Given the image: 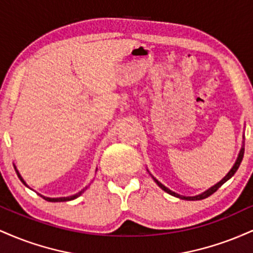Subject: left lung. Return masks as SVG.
I'll return each instance as SVG.
<instances>
[{
	"label": "left lung",
	"mask_w": 253,
	"mask_h": 253,
	"mask_svg": "<svg viewBox=\"0 0 253 253\" xmlns=\"http://www.w3.org/2000/svg\"><path fill=\"white\" fill-rule=\"evenodd\" d=\"M243 157H244V144H243V147H242V150H240V152H239V156H238V159H237L236 164L233 165V168H232L231 171H229V172L227 173V175H226L225 177H223V178H222L221 181H220L219 183H216V184L214 185V187L210 188V189H208L207 191H205V193L200 194V195H196V196H183V195H178V194L173 193V191H171L170 189H168L167 187H164V185L162 184L161 182H158V181H157L156 178H153V179H155L157 184H158L159 187L162 188V189H163L164 191H167V193H168V194H170V195H172V196H176V197H179V199H182V200H189V201H196V200H203V199H206V197L211 196V194H214V193H215V191H216L217 189H219L220 187H221V185L223 184V183H225L226 181H228V179L231 178V177L233 176L234 173H236V171L238 170V168H239L240 163H242V161H243Z\"/></svg>",
	"instance_id": "obj_1"
}]
</instances>
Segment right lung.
<instances>
[{
    "instance_id": "add662e5",
    "label": "right lung",
    "mask_w": 253,
    "mask_h": 253,
    "mask_svg": "<svg viewBox=\"0 0 253 253\" xmlns=\"http://www.w3.org/2000/svg\"><path fill=\"white\" fill-rule=\"evenodd\" d=\"M14 168H15V167H14ZM16 173H17V176H19V178L21 179V182L24 183V184H26L25 181H24V179H22V177L20 176L19 171H17V170H16ZM85 189H86V188H85ZM85 189H83L82 191H80V193L75 194V195H72V196H69V197H57V199H51V197H45V196H42V195H40V196H42V199H45L46 201H48V202H64V201H70V200H74V199H76V197L80 196L81 194H82L83 191L85 190Z\"/></svg>"
}]
</instances>
